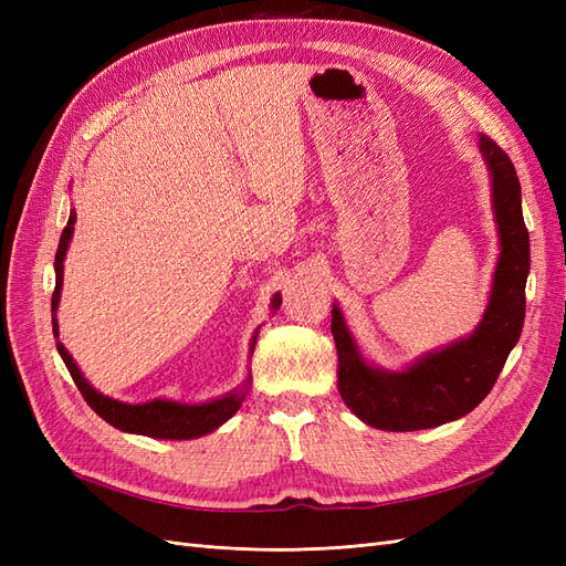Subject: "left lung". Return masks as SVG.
<instances>
[{"label": "left lung", "mask_w": 566, "mask_h": 566, "mask_svg": "<svg viewBox=\"0 0 566 566\" xmlns=\"http://www.w3.org/2000/svg\"><path fill=\"white\" fill-rule=\"evenodd\" d=\"M479 153L491 179V208L499 229L489 304L482 321L451 345L418 356L401 370L370 364L333 302L331 333L337 347V389L352 413L375 430L413 432L468 416L484 401L515 349L524 325L528 231L522 217V188L507 153L479 136Z\"/></svg>", "instance_id": "obj_1"}]
</instances>
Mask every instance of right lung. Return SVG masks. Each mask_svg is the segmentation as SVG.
I'll use <instances>...</instances> for the list:
<instances>
[{
	"label": "right lung",
	"mask_w": 566,
	"mask_h": 566,
	"mask_svg": "<svg viewBox=\"0 0 566 566\" xmlns=\"http://www.w3.org/2000/svg\"><path fill=\"white\" fill-rule=\"evenodd\" d=\"M75 217H77L75 210H71V217H67V224L61 233L56 262H54L56 287H54V297H51V312H54V316H51V325H54L56 339H59L56 312H59L61 290H63V260L75 231ZM279 306H281V293L271 297V314H276ZM256 335H260V328L254 331L250 339V356L254 352ZM56 349L63 358L67 373L73 375L77 389L82 391L84 401L92 406V410L98 418H104L108 424L117 427V430L129 432V434H144L150 439H198L214 432L217 427H221L229 418H233L235 410L243 406L252 382V375L248 373V378L243 380L241 387H235L233 391L224 394V397H217L212 401H200V403H184L175 399H150L144 403H127V401L106 397V394L94 389L90 380L82 375V370L77 368V364L73 361V356L63 347V342H56Z\"/></svg>",
	"instance_id": "add662e5"
}]
</instances>
